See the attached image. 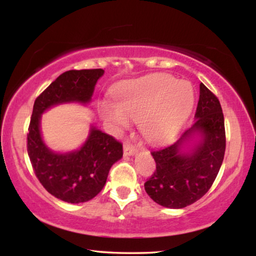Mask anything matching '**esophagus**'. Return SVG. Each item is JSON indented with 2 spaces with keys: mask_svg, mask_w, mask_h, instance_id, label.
<instances>
[{
  "mask_svg": "<svg viewBox=\"0 0 256 256\" xmlns=\"http://www.w3.org/2000/svg\"><path fill=\"white\" fill-rule=\"evenodd\" d=\"M123 150H124V154L132 156L136 152L138 148L136 146H133L132 144H130V142H125V144H123Z\"/></svg>",
  "mask_w": 256,
  "mask_h": 256,
  "instance_id": "esophagus-1",
  "label": "esophagus"
}]
</instances>
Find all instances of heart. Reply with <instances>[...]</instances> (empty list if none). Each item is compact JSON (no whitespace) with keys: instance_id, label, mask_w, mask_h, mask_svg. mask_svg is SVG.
<instances>
[{"instance_id":"obj_1","label":"heart","mask_w":256,"mask_h":256,"mask_svg":"<svg viewBox=\"0 0 256 256\" xmlns=\"http://www.w3.org/2000/svg\"><path fill=\"white\" fill-rule=\"evenodd\" d=\"M120 102L102 107L105 118L118 128H128L132 120L146 140L159 142L170 138L188 114L194 102L190 82L166 73H154L123 84Z\"/></svg>"}]
</instances>
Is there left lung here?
<instances>
[{
    "mask_svg": "<svg viewBox=\"0 0 256 256\" xmlns=\"http://www.w3.org/2000/svg\"><path fill=\"white\" fill-rule=\"evenodd\" d=\"M196 122L175 144L151 151L156 170L144 183L148 196L158 204L182 209L204 196L214 184L226 150L224 120L219 99L200 84ZM194 132L202 140L192 153H182L181 146Z\"/></svg>",
    "mask_w": 256,
    "mask_h": 256,
    "instance_id": "8db88e82",
    "label": "left lung"
}]
</instances>
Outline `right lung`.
Masks as SVG:
<instances>
[{
	"mask_svg": "<svg viewBox=\"0 0 256 256\" xmlns=\"http://www.w3.org/2000/svg\"><path fill=\"white\" fill-rule=\"evenodd\" d=\"M102 68L70 70L52 82L34 104L27 134V151L34 175L52 196L68 203L92 200L100 192L112 164L122 158L123 146L114 136L92 128L80 150L55 154L40 136L42 114L63 102L86 104Z\"/></svg>",
	"mask_w": 256,
	"mask_h": 256,
	"instance_id": "1",
	"label": "right lung"
}]
</instances>
